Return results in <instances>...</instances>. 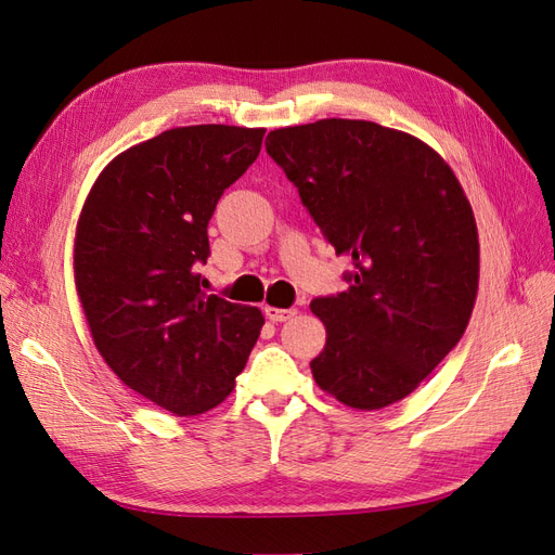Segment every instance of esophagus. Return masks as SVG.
I'll list each match as a JSON object with an SVG mask.
<instances>
[{
	"label": "esophagus",
	"mask_w": 555,
	"mask_h": 555,
	"mask_svg": "<svg viewBox=\"0 0 555 555\" xmlns=\"http://www.w3.org/2000/svg\"><path fill=\"white\" fill-rule=\"evenodd\" d=\"M266 317L271 319V322H287V319H292L296 314V308H273V306H266L263 308Z\"/></svg>",
	"instance_id": "esophagus-1"
}]
</instances>
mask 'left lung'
I'll return each instance as SVG.
<instances>
[{
	"mask_svg": "<svg viewBox=\"0 0 555 555\" xmlns=\"http://www.w3.org/2000/svg\"><path fill=\"white\" fill-rule=\"evenodd\" d=\"M266 153L351 259L347 292L310 304L328 335L314 382L357 410L410 396L475 308L479 238L461 182L424 141L365 120L275 129Z\"/></svg>",
	"mask_w": 555,
	"mask_h": 555,
	"instance_id": "obj_1",
	"label": "left lung"
}]
</instances>
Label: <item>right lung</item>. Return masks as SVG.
I'll list each match as a JSON object with an SVG mask.
<instances>
[{"mask_svg": "<svg viewBox=\"0 0 555 555\" xmlns=\"http://www.w3.org/2000/svg\"><path fill=\"white\" fill-rule=\"evenodd\" d=\"M266 129L178 127L117 155L82 206L76 289L99 354L129 389L180 416L233 391L263 314L201 289L217 201Z\"/></svg>", "mask_w": 555, "mask_h": 555, "instance_id": "right-lung-1", "label": "right lung"}]
</instances>
